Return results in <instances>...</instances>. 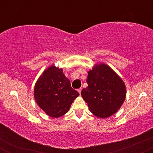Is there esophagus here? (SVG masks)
<instances>
[{
    "instance_id": "esophagus-1",
    "label": "esophagus",
    "mask_w": 153,
    "mask_h": 153,
    "mask_svg": "<svg viewBox=\"0 0 153 153\" xmlns=\"http://www.w3.org/2000/svg\"><path fill=\"white\" fill-rule=\"evenodd\" d=\"M77 91H78V92L80 94V93H81V91H82V88H78Z\"/></svg>"
}]
</instances>
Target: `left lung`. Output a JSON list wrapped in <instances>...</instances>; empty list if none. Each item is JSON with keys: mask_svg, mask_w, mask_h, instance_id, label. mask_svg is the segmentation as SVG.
Segmentation results:
<instances>
[{"mask_svg": "<svg viewBox=\"0 0 153 153\" xmlns=\"http://www.w3.org/2000/svg\"><path fill=\"white\" fill-rule=\"evenodd\" d=\"M88 87L81 96L93 114L108 118L117 112L126 99L124 82L116 72L105 63L96 64L88 71Z\"/></svg>", "mask_w": 153, "mask_h": 153, "instance_id": "1", "label": "left lung"}]
</instances>
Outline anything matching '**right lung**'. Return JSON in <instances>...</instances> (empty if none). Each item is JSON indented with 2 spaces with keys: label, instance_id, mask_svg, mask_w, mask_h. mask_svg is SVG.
<instances>
[{
  "label": "right lung",
  "instance_id": "obj_1",
  "mask_svg": "<svg viewBox=\"0 0 153 153\" xmlns=\"http://www.w3.org/2000/svg\"><path fill=\"white\" fill-rule=\"evenodd\" d=\"M78 96L64 75L62 68L54 65L42 73L34 85L35 101L39 108L52 118L65 114Z\"/></svg>",
  "mask_w": 153,
  "mask_h": 153
}]
</instances>
